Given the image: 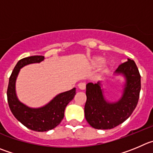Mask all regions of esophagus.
Listing matches in <instances>:
<instances>
[{"instance_id": "34e87169", "label": "esophagus", "mask_w": 153, "mask_h": 153, "mask_svg": "<svg viewBox=\"0 0 153 153\" xmlns=\"http://www.w3.org/2000/svg\"><path fill=\"white\" fill-rule=\"evenodd\" d=\"M78 87L80 90H85V88H86V83L85 82H81V83L78 84Z\"/></svg>"}]
</instances>
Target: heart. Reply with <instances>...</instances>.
Here are the masks:
<instances>
[{"instance_id":"b5f03b06","label":"heart","mask_w":153,"mask_h":153,"mask_svg":"<svg viewBox=\"0 0 153 153\" xmlns=\"http://www.w3.org/2000/svg\"><path fill=\"white\" fill-rule=\"evenodd\" d=\"M102 58H100V57H97V58H95L94 60V65H100V64L102 62Z\"/></svg>"}]
</instances>
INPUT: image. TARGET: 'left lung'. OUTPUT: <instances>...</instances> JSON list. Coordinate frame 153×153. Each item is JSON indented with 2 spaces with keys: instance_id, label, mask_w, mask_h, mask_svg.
I'll list each match as a JSON object with an SVG mask.
<instances>
[{
  "instance_id": "1",
  "label": "left lung",
  "mask_w": 153,
  "mask_h": 153,
  "mask_svg": "<svg viewBox=\"0 0 153 153\" xmlns=\"http://www.w3.org/2000/svg\"><path fill=\"white\" fill-rule=\"evenodd\" d=\"M115 73L122 74L126 78L123 95L118 102L110 103L105 100L100 82L86 85L85 118L88 124L96 129H112L123 123L137 105L141 82L134 61L128 59L119 65Z\"/></svg>"
}]
</instances>
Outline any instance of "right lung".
<instances>
[{
  "instance_id": "obj_1",
  "label": "right lung",
  "mask_w": 153,
  "mask_h": 153,
  "mask_svg": "<svg viewBox=\"0 0 153 153\" xmlns=\"http://www.w3.org/2000/svg\"><path fill=\"white\" fill-rule=\"evenodd\" d=\"M44 59L43 56H32L19 61L9 78L7 91L8 105L15 118L28 129L38 132L53 129L60 123L64 117L65 107L76 94L75 88L61 93L49 103L38 109H31L19 101L16 94L15 83L19 70L28 64L40 62Z\"/></svg>"
}]
</instances>
